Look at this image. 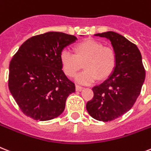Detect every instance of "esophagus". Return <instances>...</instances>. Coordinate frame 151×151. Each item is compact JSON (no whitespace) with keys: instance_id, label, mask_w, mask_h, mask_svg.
Masks as SVG:
<instances>
[{"instance_id":"esophagus-1","label":"esophagus","mask_w":151,"mask_h":151,"mask_svg":"<svg viewBox=\"0 0 151 151\" xmlns=\"http://www.w3.org/2000/svg\"><path fill=\"white\" fill-rule=\"evenodd\" d=\"M75 89H76V91H81L83 89V88H82V87H81V86H79V85H76Z\"/></svg>"}]
</instances>
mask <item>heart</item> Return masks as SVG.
I'll use <instances>...</instances> for the list:
<instances>
[{"mask_svg": "<svg viewBox=\"0 0 151 151\" xmlns=\"http://www.w3.org/2000/svg\"><path fill=\"white\" fill-rule=\"evenodd\" d=\"M76 54L69 49L61 50L60 60L64 73L73 77L84 63V70L75 76V81L88 85L94 83L99 78L105 79L111 74L116 65L115 50L109 46H103L101 42L87 40L75 46Z\"/></svg>", "mask_w": 151, "mask_h": 151, "instance_id": "b5f03b06", "label": "heart"}]
</instances>
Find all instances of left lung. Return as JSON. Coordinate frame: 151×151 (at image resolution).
<instances>
[{"label": "left lung", "mask_w": 151, "mask_h": 151, "mask_svg": "<svg viewBox=\"0 0 151 151\" xmlns=\"http://www.w3.org/2000/svg\"><path fill=\"white\" fill-rule=\"evenodd\" d=\"M111 42L116 54L115 70L103 83L92 88L94 97L86 105L92 118L108 122L127 113L140 94L145 80L142 56L135 44L115 32L95 34Z\"/></svg>", "instance_id": "1"}]
</instances>
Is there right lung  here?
<instances>
[{"instance_id": "1", "label": "right lung", "mask_w": 151, "mask_h": 151, "mask_svg": "<svg viewBox=\"0 0 151 151\" xmlns=\"http://www.w3.org/2000/svg\"><path fill=\"white\" fill-rule=\"evenodd\" d=\"M77 40L74 35L49 32L27 40L13 56L8 87L27 116L46 121L63 113L75 86L62 70L60 54Z\"/></svg>"}]
</instances>
